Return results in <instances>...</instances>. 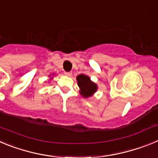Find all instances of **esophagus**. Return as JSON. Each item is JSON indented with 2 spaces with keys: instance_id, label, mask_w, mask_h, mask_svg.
Returning a JSON list of instances; mask_svg holds the SVG:
<instances>
[{
  "instance_id": "34e87169",
  "label": "esophagus",
  "mask_w": 158,
  "mask_h": 158,
  "mask_svg": "<svg viewBox=\"0 0 158 158\" xmlns=\"http://www.w3.org/2000/svg\"><path fill=\"white\" fill-rule=\"evenodd\" d=\"M64 74H65V76H67V77H71V76H72V73L65 72V73H64Z\"/></svg>"
}]
</instances>
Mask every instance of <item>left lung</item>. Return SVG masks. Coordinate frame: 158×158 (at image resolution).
<instances>
[{
	"label": "left lung",
	"instance_id": "obj_1",
	"mask_svg": "<svg viewBox=\"0 0 158 158\" xmlns=\"http://www.w3.org/2000/svg\"><path fill=\"white\" fill-rule=\"evenodd\" d=\"M77 81L80 88V94L85 98L92 96L97 90L96 84L92 81L89 77L80 74L77 77Z\"/></svg>",
	"mask_w": 158,
	"mask_h": 158
}]
</instances>
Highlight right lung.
<instances>
[{"mask_svg":"<svg viewBox=\"0 0 158 158\" xmlns=\"http://www.w3.org/2000/svg\"><path fill=\"white\" fill-rule=\"evenodd\" d=\"M53 75H54V74H53ZM51 79H52V77H51Z\"/></svg>","mask_w":158,"mask_h":158,"instance_id":"add662e5","label":"right lung"}]
</instances>
